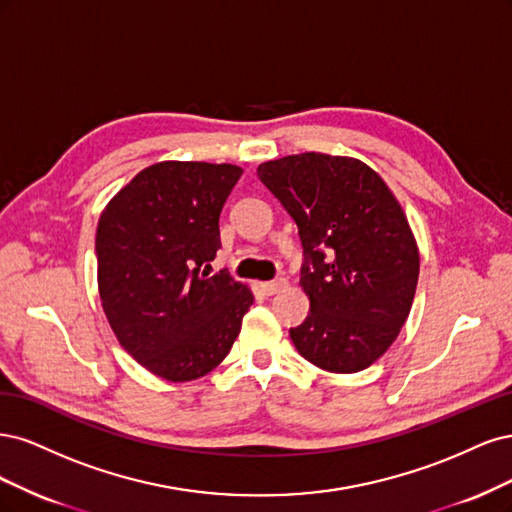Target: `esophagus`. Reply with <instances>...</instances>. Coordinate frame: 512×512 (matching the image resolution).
<instances>
[{
    "label": "esophagus",
    "mask_w": 512,
    "mask_h": 512,
    "mask_svg": "<svg viewBox=\"0 0 512 512\" xmlns=\"http://www.w3.org/2000/svg\"><path fill=\"white\" fill-rule=\"evenodd\" d=\"M259 289L266 293V295H274V293H278V291H283V289H287V280H270V283H261L259 285Z\"/></svg>",
    "instance_id": "1"
}]
</instances>
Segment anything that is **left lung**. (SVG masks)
Instances as JSON below:
<instances>
[{
  "instance_id": "8db88e82",
  "label": "left lung",
  "mask_w": 512,
  "mask_h": 512,
  "mask_svg": "<svg viewBox=\"0 0 512 512\" xmlns=\"http://www.w3.org/2000/svg\"><path fill=\"white\" fill-rule=\"evenodd\" d=\"M257 176L298 223L306 321L289 329L312 366L353 374L387 353L410 315L419 246L385 180L355 157L300 153Z\"/></svg>"
}]
</instances>
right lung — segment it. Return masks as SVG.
Returning <instances> with one entry per match:
<instances>
[{
	"label": "right lung",
	"mask_w": 512,
	"mask_h": 512,
	"mask_svg": "<svg viewBox=\"0 0 512 512\" xmlns=\"http://www.w3.org/2000/svg\"><path fill=\"white\" fill-rule=\"evenodd\" d=\"M242 168L159 161L112 197L97 221V291L123 349L163 381L217 368L253 291L202 270L217 255L219 217Z\"/></svg>",
	"instance_id": "add662e5"
}]
</instances>
